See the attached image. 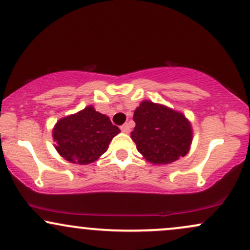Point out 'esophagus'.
Segmentation results:
<instances>
[{
    "instance_id": "1",
    "label": "esophagus",
    "mask_w": 250,
    "mask_h": 250,
    "mask_svg": "<svg viewBox=\"0 0 250 250\" xmlns=\"http://www.w3.org/2000/svg\"><path fill=\"white\" fill-rule=\"evenodd\" d=\"M121 130L123 133H129V131H130V127H129L128 123H125V125H121Z\"/></svg>"
}]
</instances>
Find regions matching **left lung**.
<instances>
[{
	"label": "left lung",
	"mask_w": 250,
	"mask_h": 250,
	"mask_svg": "<svg viewBox=\"0 0 250 250\" xmlns=\"http://www.w3.org/2000/svg\"><path fill=\"white\" fill-rule=\"evenodd\" d=\"M131 139L137 150L154 165L171 163L188 153L191 127L182 114L145 101L134 111Z\"/></svg>",
	"instance_id": "obj_1"
}]
</instances>
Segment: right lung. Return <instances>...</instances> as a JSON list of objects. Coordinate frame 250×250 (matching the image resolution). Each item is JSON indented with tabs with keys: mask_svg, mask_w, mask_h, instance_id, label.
Masks as SVG:
<instances>
[{
	"mask_svg": "<svg viewBox=\"0 0 250 250\" xmlns=\"http://www.w3.org/2000/svg\"><path fill=\"white\" fill-rule=\"evenodd\" d=\"M120 129L109 117L84 108L74 115L61 119L53 130L56 150L71 163L88 165L107 151L109 143Z\"/></svg>",
	"mask_w": 250,
	"mask_h": 250,
	"instance_id": "1",
	"label": "right lung"
}]
</instances>
